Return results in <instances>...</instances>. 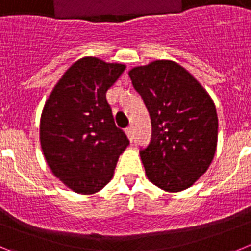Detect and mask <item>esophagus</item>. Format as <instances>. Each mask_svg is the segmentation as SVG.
Listing matches in <instances>:
<instances>
[{
	"label": "esophagus",
	"instance_id": "1",
	"mask_svg": "<svg viewBox=\"0 0 251 251\" xmlns=\"http://www.w3.org/2000/svg\"><path fill=\"white\" fill-rule=\"evenodd\" d=\"M126 134H127V137L129 138V141H133V128L132 127L126 128Z\"/></svg>",
	"mask_w": 251,
	"mask_h": 251
}]
</instances>
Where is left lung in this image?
Wrapping results in <instances>:
<instances>
[{"mask_svg": "<svg viewBox=\"0 0 251 251\" xmlns=\"http://www.w3.org/2000/svg\"><path fill=\"white\" fill-rule=\"evenodd\" d=\"M128 74L151 115L152 138L141 151L148 179L167 192L191 187L216 152L219 119L214 100L172 60H154Z\"/></svg>", "mask_w": 251, "mask_h": 251, "instance_id": "8db88e82", "label": "left lung"}]
</instances>
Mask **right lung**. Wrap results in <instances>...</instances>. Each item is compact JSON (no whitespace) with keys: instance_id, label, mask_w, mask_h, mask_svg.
<instances>
[{"instance_id":"obj_1","label":"right lung","mask_w":251,"mask_h":251,"mask_svg":"<svg viewBox=\"0 0 251 251\" xmlns=\"http://www.w3.org/2000/svg\"><path fill=\"white\" fill-rule=\"evenodd\" d=\"M124 70V64L81 57L60 77L44 105V157L52 175L76 194H95L109 183L129 145L106 101V92Z\"/></svg>"}]
</instances>
